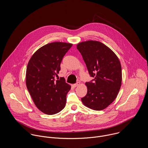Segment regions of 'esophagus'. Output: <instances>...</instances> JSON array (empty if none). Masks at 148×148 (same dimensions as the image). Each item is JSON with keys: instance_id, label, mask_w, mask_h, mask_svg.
<instances>
[{"instance_id": "obj_1", "label": "esophagus", "mask_w": 148, "mask_h": 148, "mask_svg": "<svg viewBox=\"0 0 148 148\" xmlns=\"http://www.w3.org/2000/svg\"><path fill=\"white\" fill-rule=\"evenodd\" d=\"M80 84V82H77L76 84H74L73 85V87H76V86H77L78 85H79Z\"/></svg>"}]
</instances>
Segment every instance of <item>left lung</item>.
<instances>
[{
  "label": "left lung",
  "instance_id": "1",
  "mask_svg": "<svg viewBox=\"0 0 148 148\" xmlns=\"http://www.w3.org/2000/svg\"><path fill=\"white\" fill-rule=\"evenodd\" d=\"M77 48L89 76L93 77L86 82L88 91L82 101L92 109L103 110L115 100L120 90L122 81L120 60L110 48L99 42H80Z\"/></svg>",
  "mask_w": 148,
  "mask_h": 148
}]
</instances>
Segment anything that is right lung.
<instances>
[{
	"mask_svg": "<svg viewBox=\"0 0 148 148\" xmlns=\"http://www.w3.org/2000/svg\"><path fill=\"white\" fill-rule=\"evenodd\" d=\"M72 44L54 42L39 48L30 59L26 71V85L37 108L49 115L59 113L65 107L71 86L65 79L55 77L60 64Z\"/></svg>",
	"mask_w": 148,
	"mask_h": 148,
	"instance_id": "add662e5",
	"label": "right lung"
}]
</instances>
